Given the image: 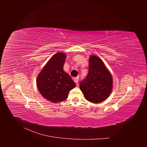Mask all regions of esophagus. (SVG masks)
Masks as SVG:
<instances>
[{
  "mask_svg": "<svg viewBox=\"0 0 147 147\" xmlns=\"http://www.w3.org/2000/svg\"><path fill=\"white\" fill-rule=\"evenodd\" d=\"M78 80H79V79H78V77H75V78H74V81L75 82V83H76L77 84H78Z\"/></svg>",
  "mask_w": 147,
  "mask_h": 147,
  "instance_id": "esophagus-1",
  "label": "esophagus"
}]
</instances>
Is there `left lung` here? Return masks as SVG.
<instances>
[{
	"label": "left lung",
	"instance_id": "obj_1",
	"mask_svg": "<svg viewBox=\"0 0 147 147\" xmlns=\"http://www.w3.org/2000/svg\"><path fill=\"white\" fill-rule=\"evenodd\" d=\"M112 88V76L104 62L98 56H90L88 74L80 83L85 99L92 103H100L108 98Z\"/></svg>",
	"mask_w": 147,
	"mask_h": 147
}]
</instances>
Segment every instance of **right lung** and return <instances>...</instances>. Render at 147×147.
<instances>
[{
	"label": "right lung",
	"mask_w": 147,
	"mask_h": 147,
	"mask_svg": "<svg viewBox=\"0 0 147 147\" xmlns=\"http://www.w3.org/2000/svg\"><path fill=\"white\" fill-rule=\"evenodd\" d=\"M65 53L58 52L43 67L37 78V88L42 96L53 103L66 100L69 92L76 86L63 69Z\"/></svg>",
	"instance_id": "obj_1"
}]
</instances>
